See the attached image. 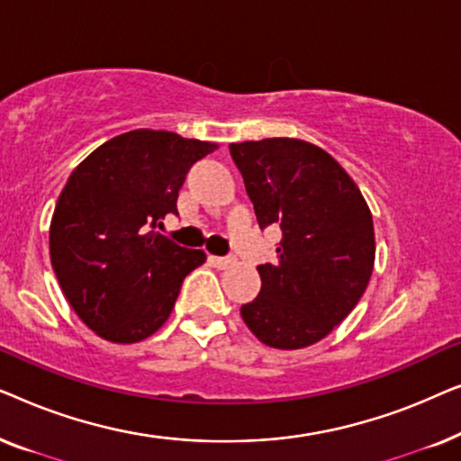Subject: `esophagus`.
I'll list each match as a JSON object with an SVG mask.
<instances>
[{"mask_svg":"<svg viewBox=\"0 0 461 461\" xmlns=\"http://www.w3.org/2000/svg\"><path fill=\"white\" fill-rule=\"evenodd\" d=\"M210 262L212 264H216L218 268H229V267H232V264H235V256H210Z\"/></svg>","mask_w":461,"mask_h":461,"instance_id":"34e87169","label":"esophagus"}]
</instances>
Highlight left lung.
Masks as SVG:
<instances>
[{"label":"left lung","instance_id":"obj_1","mask_svg":"<svg viewBox=\"0 0 461 461\" xmlns=\"http://www.w3.org/2000/svg\"><path fill=\"white\" fill-rule=\"evenodd\" d=\"M229 150L260 229L283 235L276 262L258 267L260 294L241 317L270 348H304L342 323L367 289L374 218L344 167L311 142L264 138Z\"/></svg>","mask_w":461,"mask_h":461}]
</instances>
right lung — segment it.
Returning a JSON list of instances; mask_svg holds the SVG:
<instances>
[{"label": "right lung", "mask_w": 461, "mask_h": 461, "mask_svg": "<svg viewBox=\"0 0 461 461\" xmlns=\"http://www.w3.org/2000/svg\"><path fill=\"white\" fill-rule=\"evenodd\" d=\"M216 144L174 131L134 130L104 142L68 176L50 224L62 294L100 338L134 344L166 323L185 276L205 262L157 229L178 216L193 163Z\"/></svg>", "instance_id": "add662e5"}]
</instances>
